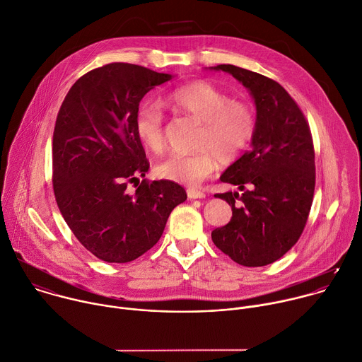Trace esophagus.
<instances>
[{
    "mask_svg": "<svg viewBox=\"0 0 362 362\" xmlns=\"http://www.w3.org/2000/svg\"><path fill=\"white\" fill-rule=\"evenodd\" d=\"M187 197L189 199H203V197H206V194L200 189H187Z\"/></svg>",
    "mask_w": 362,
    "mask_h": 362,
    "instance_id": "esophagus-1",
    "label": "esophagus"
}]
</instances>
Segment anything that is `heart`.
I'll return each mask as SVG.
<instances>
[{
  "instance_id": "heart-1",
  "label": "heart",
  "mask_w": 362,
  "mask_h": 362,
  "mask_svg": "<svg viewBox=\"0 0 362 362\" xmlns=\"http://www.w3.org/2000/svg\"><path fill=\"white\" fill-rule=\"evenodd\" d=\"M168 103L202 122L194 153L172 155L158 165L160 177L194 185L209 177L217 163H231L253 141L256 112L249 102L235 100L214 85L196 81L175 89ZM135 131L149 151L165 148V115L153 105L142 106L135 115Z\"/></svg>"
}]
</instances>
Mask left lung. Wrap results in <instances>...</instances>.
I'll return each mask as SVG.
<instances>
[{
	"mask_svg": "<svg viewBox=\"0 0 362 362\" xmlns=\"http://www.w3.org/2000/svg\"><path fill=\"white\" fill-rule=\"evenodd\" d=\"M242 82L256 103L252 149L240 156L220 180L243 193L226 192L233 216L211 231L217 249L246 267H262L283 257L305 227L315 187L311 131L304 113L276 81L234 65H217Z\"/></svg>",
	"mask_w": 362,
	"mask_h": 362,
	"instance_id": "left-lung-1",
	"label": "left lung"
}]
</instances>
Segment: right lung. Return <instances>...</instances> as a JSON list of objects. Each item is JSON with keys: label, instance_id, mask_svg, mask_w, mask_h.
Masks as SVG:
<instances>
[{"label": "right lung", "instance_id": "add662e5", "mask_svg": "<svg viewBox=\"0 0 362 362\" xmlns=\"http://www.w3.org/2000/svg\"><path fill=\"white\" fill-rule=\"evenodd\" d=\"M170 79L141 65L107 64L81 76L58 112L57 204L79 243L103 262L129 263L152 249L170 211L187 197L175 182L145 179L149 162L135 131L142 98Z\"/></svg>", "mask_w": 362, "mask_h": 362}]
</instances>
